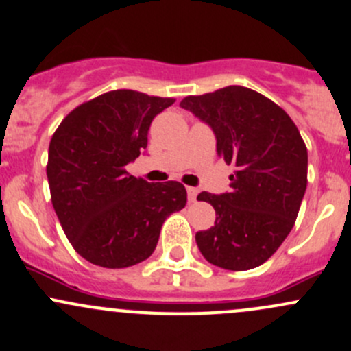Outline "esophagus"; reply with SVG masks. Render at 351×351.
<instances>
[{"mask_svg":"<svg viewBox=\"0 0 351 351\" xmlns=\"http://www.w3.org/2000/svg\"><path fill=\"white\" fill-rule=\"evenodd\" d=\"M186 193H188V202H190V204H193V202H197V195H198L197 188L186 186Z\"/></svg>","mask_w":351,"mask_h":351,"instance_id":"1","label":"esophagus"}]
</instances>
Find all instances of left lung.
Returning a JSON list of instances; mask_svg holds the SVG:
<instances>
[{
	"instance_id": "1",
	"label": "left lung",
	"mask_w": 351,
	"mask_h": 351,
	"mask_svg": "<svg viewBox=\"0 0 351 351\" xmlns=\"http://www.w3.org/2000/svg\"><path fill=\"white\" fill-rule=\"evenodd\" d=\"M217 139V154L234 165L230 191H202L215 225L195 241L210 264L247 271L264 264L296 222L308 185V149L289 116L252 88L228 86L180 102Z\"/></svg>"
}]
</instances>
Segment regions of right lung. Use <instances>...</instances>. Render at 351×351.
Masks as SVG:
<instances>
[{
	"label": "right lung",
	"instance_id": "1",
	"mask_svg": "<svg viewBox=\"0 0 351 351\" xmlns=\"http://www.w3.org/2000/svg\"><path fill=\"white\" fill-rule=\"evenodd\" d=\"M173 102L110 90L73 109L51 136V204L88 263L108 269L143 263L156 249L166 217L186 205L182 183H147L126 171L146 149L151 121Z\"/></svg>",
	"mask_w": 351,
	"mask_h": 351
}]
</instances>
